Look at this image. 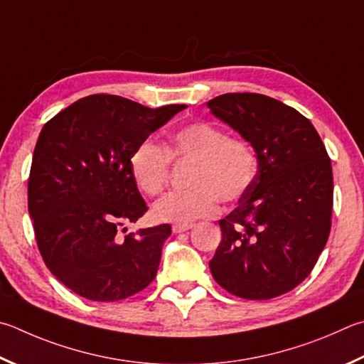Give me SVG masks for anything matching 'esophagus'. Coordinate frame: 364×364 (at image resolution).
<instances>
[{"instance_id":"obj_1","label":"esophagus","mask_w":364,"mask_h":364,"mask_svg":"<svg viewBox=\"0 0 364 364\" xmlns=\"http://www.w3.org/2000/svg\"><path fill=\"white\" fill-rule=\"evenodd\" d=\"M194 228V224L193 223H176V224H173V232H176V234H181V232H186V230H189V229H193Z\"/></svg>"}]
</instances>
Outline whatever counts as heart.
Returning a JSON list of instances; mask_svg holds the SVG:
<instances>
[{"label":"heart","instance_id":"heart-1","mask_svg":"<svg viewBox=\"0 0 364 364\" xmlns=\"http://www.w3.org/2000/svg\"><path fill=\"white\" fill-rule=\"evenodd\" d=\"M172 161H193L188 173V191L170 193L154 205L161 221L189 223L211 216L218 200L239 202L253 186L257 156L251 143L229 136L228 132L207 121L189 122L170 135L165 149L149 140L130 154V173L136 188L157 196L167 186Z\"/></svg>","mask_w":364,"mask_h":364}]
</instances>
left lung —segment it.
<instances>
[{
	"instance_id": "1",
	"label": "left lung",
	"mask_w": 364,
	"mask_h": 364,
	"mask_svg": "<svg viewBox=\"0 0 364 364\" xmlns=\"http://www.w3.org/2000/svg\"><path fill=\"white\" fill-rule=\"evenodd\" d=\"M207 108L255 148L257 175L239 207L220 220L210 270L230 294L266 301L294 289L325 248L333 168L318 132L299 111L261 94H224Z\"/></svg>"
}]
</instances>
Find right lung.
I'll list each match as a JSON object with an SVG mask.
<instances>
[{"label":"right lung","mask_w":364,"mask_h":364,"mask_svg":"<svg viewBox=\"0 0 364 364\" xmlns=\"http://www.w3.org/2000/svg\"><path fill=\"white\" fill-rule=\"evenodd\" d=\"M184 108L153 109L97 94L44 124L30 168L28 213L43 261L71 291L113 302L154 280L171 228L121 235L125 223L148 211L129 161L138 144Z\"/></svg>","instance_id":"1"}]
</instances>
